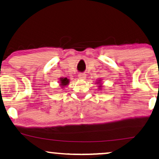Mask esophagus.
Masks as SVG:
<instances>
[{
  "label": "esophagus",
  "instance_id": "obj_1",
  "mask_svg": "<svg viewBox=\"0 0 159 159\" xmlns=\"http://www.w3.org/2000/svg\"><path fill=\"white\" fill-rule=\"evenodd\" d=\"M78 76H79V78L80 79H86V75L85 74V73H80L79 74V75H78Z\"/></svg>",
  "mask_w": 159,
  "mask_h": 159
}]
</instances>
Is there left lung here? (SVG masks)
<instances>
[{
	"label": "left lung",
	"instance_id": "obj_1",
	"mask_svg": "<svg viewBox=\"0 0 159 159\" xmlns=\"http://www.w3.org/2000/svg\"><path fill=\"white\" fill-rule=\"evenodd\" d=\"M99 81H100V80H99ZM99 83H100V82H98V83H97V84H99ZM99 87H102V86H99Z\"/></svg>",
	"mask_w": 159,
	"mask_h": 159
}]
</instances>
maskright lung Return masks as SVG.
I'll return each mask as SVG.
<instances>
[{
    "label": "right lung",
    "mask_w": 159,
    "mask_h": 159,
    "mask_svg": "<svg viewBox=\"0 0 159 159\" xmlns=\"http://www.w3.org/2000/svg\"><path fill=\"white\" fill-rule=\"evenodd\" d=\"M69 82H70V80L67 79V78H60V86L62 87H65L66 86H68Z\"/></svg>",
    "instance_id": "obj_1"
}]
</instances>
